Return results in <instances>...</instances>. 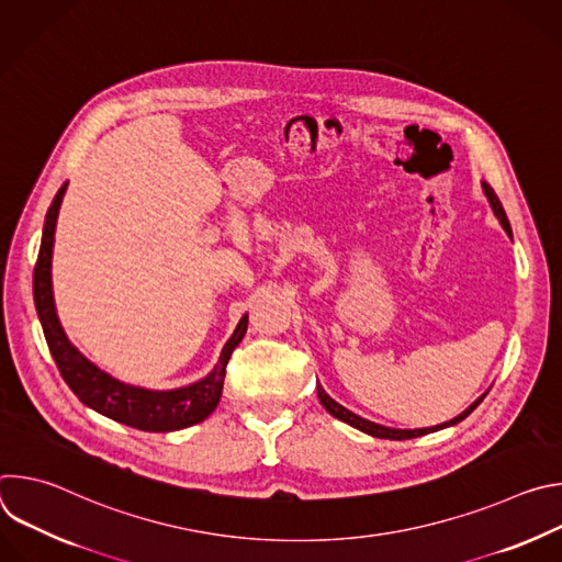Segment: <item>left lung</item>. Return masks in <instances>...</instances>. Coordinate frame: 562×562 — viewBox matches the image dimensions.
Here are the masks:
<instances>
[{"instance_id": "8db88e82", "label": "left lung", "mask_w": 562, "mask_h": 562, "mask_svg": "<svg viewBox=\"0 0 562 562\" xmlns=\"http://www.w3.org/2000/svg\"><path fill=\"white\" fill-rule=\"evenodd\" d=\"M483 193H485V198H487V202H490V206H492V211H494V215L498 217V222L503 224V228L507 231V235H512V226H509V220H507V213H505V209H503V204H501V200L496 198V193L492 191V187L487 184V182H483ZM317 397H319V405H323L334 418H338V420H342V423H347V425H351L353 429H358V431H362V434H369V436H373V438H384V440H409V438H418V436H427V434H434V431H440V429H447V427H453V425H458L460 420H464L480 403H483L485 400V395L490 393V389L480 395V397H475V403H471L460 416H456V418H451V420H447V423H442V425H436V427H425V429H395V427H384V425H378V423H371V420H367V418H362V416H358V414H353V412H349L347 407H342L340 403H336V400L323 389V384L317 382Z\"/></svg>"}]
</instances>
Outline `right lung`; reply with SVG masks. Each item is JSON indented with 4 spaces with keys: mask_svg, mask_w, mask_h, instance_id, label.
<instances>
[{
    "mask_svg": "<svg viewBox=\"0 0 562 562\" xmlns=\"http://www.w3.org/2000/svg\"><path fill=\"white\" fill-rule=\"evenodd\" d=\"M68 182L57 191L42 231V247L33 273V295H35V308L40 315V323L50 349V356L70 386V391L82 400L87 407L93 412L128 425L139 431H153V434H167L187 429L191 425H198L206 420L222 397L224 375H226V362L233 353V349L243 342L249 325V315L245 313L239 317V323L233 331V336L222 347V353L217 358V364L200 380L178 386V389H146L135 386L128 382H122L93 364L82 351H79L68 336L64 334V327L57 317L55 297H53V280H50V262H53V245H55V226L59 206L64 200Z\"/></svg>",
    "mask_w": 562,
    "mask_h": 562,
    "instance_id": "obj_1",
    "label": "right lung"
}]
</instances>
